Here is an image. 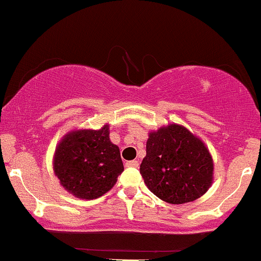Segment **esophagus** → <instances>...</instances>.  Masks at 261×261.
Returning a JSON list of instances; mask_svg holds the SVG:
<instances>
[{
    "mask_svg": "<svg viewBox=\"0 0 261 261\" xmlns=\"http://www.w3.org/2000/svg\"><path fill=\"white\" fill-rule=\"evenodd\" d=\"M126 167H130V168H137L139 167V161H130L126 162Z\"/></svg>",
    "mask_w": 261,
    "mask_h": 261,
    "instance_id": "34e87169",
    "label": "esophagus"
}]
</instances>
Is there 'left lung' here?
I'll list each match as a JSON object with an SVG mask.
<instances>
[{
	"label": "left lung",
	"instance_id": "left-lung-1",
	"mask_svg": "<svg viewBox=\"0 0 261 261\" xmlns=\"http://www.w3.org/2000/svg\"><path fill=\"white\" fill-rule=\"evenodd\" d=\"M140 173L147 188L161 200L185 203L207 191L214 163L201 141L174 124L149 134Z\"/></svg>",
	"mask_w": 261,
	"mask_h": 261
}]
</instances>
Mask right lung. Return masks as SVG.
I'll list each match as a JSON object with an SVG mask.
<instances>
[{"label":"right lung","mask_w":261,"mask_h":261,"mask_svg":"<svg viewBox=\"0 0 261 261\" xmlns=\"http://www.w3.org/2000/svg\"><path fill=\"white\" fill-rule=\"evenodd\" d=\"M55 174L68 193L97 199L114 187L124 172L119 147L109 140V126L73 131L56 148Z\"/></svg>","instance_id":"obj_1"}]
</instances>
